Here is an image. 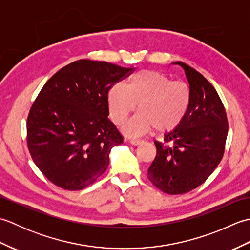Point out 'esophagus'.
<instances>
[{
    "label": "esophagus",
    "mask_w": 250,
    "mask_h": 250,
    "mask_svg": "<svg viewBox=\"0 0 250 250\" xmlns=\"http://www.w3.org/2000/svg\"><path fill=\"white\" fill-rule=\"evenodd\" d=\"M130 143L132 145H134V146H137V145H140V144H142L143 143V141H141V140H131L130 141Z\"/></svg>",
    "instance_id": "esophagus-1"
}]
</instances>
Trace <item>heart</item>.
<instances>
[{"label":"heart","mask_w":250,"mask_h":250,"mask_svg":"<svg viewBox=\"0 0 250 250\" xmlns=\"http://www.w3.org/2000/svg\"><path fill=\"white\" fill-rule=\"evenodd\" d=\"M107 102L110 118L117 125L125 124L137 104L140 113L124 128L126 135L136 137L152 129L157 133L176 129L187 114L190 93L187 87L174 84L160 72L142 70L132 75L125 87L115 83Z\"/></svg>","instance_id":"b5f03b06"}]
</instances>
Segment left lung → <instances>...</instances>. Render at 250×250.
Segmentation results:
<instances>
[{
	"label": "left lung",
	"instance_id": "1",
	"mask_svg": "<svg viewBox=\"0 0 250 250\" xmlns=\"http://www.w3.org/2000/svg\"><path fill=\"white\" fill-rule=\"evenodd\" d=\"M190 102L184 120L155 142L157 156L148 168V179L168 194H182L199 187L224 157L228 135L227 114L218 93L207 79L184 62Z\"/></svg>",
	"mask_w": 250,
	"mask_h": 250
}]
</instances>
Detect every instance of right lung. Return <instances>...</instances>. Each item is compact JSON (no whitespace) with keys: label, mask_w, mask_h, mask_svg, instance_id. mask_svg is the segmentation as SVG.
<instances>
[{"label":"right lung","mask_w":250,"mask_h":250,"mask_svg":"<svg viewBox=\"0 0 250 250\" xmlns=\"http://www.w3.org/2000/svg\"><path fill=\"white\" fill-rule=\"evenodd\" d=\"M133 67L82 59L47 81L26 121L28 148L36 167L58 187L81 190L109 163L124 137L108 119L107 94Z\"/></svg>","instance_id":"add662e5"}]
</instances>
